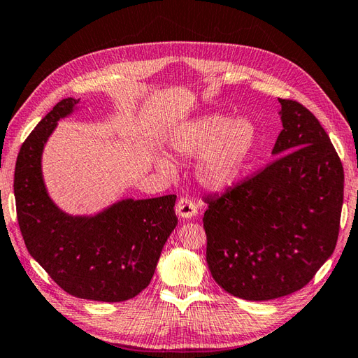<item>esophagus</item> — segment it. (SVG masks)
Returning a JSON list of instances; mask_svg holds the SVG:
<instances>
[{
    "instance_id": "1",
    "label": "esophagus",
    "mask_w": 358,
    "mask_h": 358,
    "mask_svg": "<svg viewBox=\"0 0 358 358\" xmlns=\"http://www.w3.org/2000/svg\"><path fill=\"white\" fill-rule=\"evenodd\" d=\"M176 213H178V216L182 219L193 217L197 213V206H196L194 201L189 199V197H180L176 203Z\"/></svg>"
}]
</instances>
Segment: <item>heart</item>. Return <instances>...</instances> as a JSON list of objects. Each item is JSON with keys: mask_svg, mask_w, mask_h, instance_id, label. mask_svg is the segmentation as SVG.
Listing matches in <instances>:
<instances>
[{"mask_svg": "<svg viewBox=\"0 0 358 358\" xmlns=\"http://www.w3.org/2000/svg\"><path fill=\"white\" fill-rule=\"evenodd\" d=\"M257 130L250 119L206 115L178 125L170 134V147L184 157L199 156L196 174L210 189H224L239 178L256 147ZM164 169L170 162L159 161Z\"/></svg>", "mask_w": 358, "mask_h": 358, "instance_id": "heart-1", "label": "heart"}]
</instances>
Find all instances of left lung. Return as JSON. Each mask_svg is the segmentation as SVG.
Instances as JSON below:
<instances>
[{
  "mask_svg": "<svg viewBox=\"0 0 358 358\" xmlns=\"http://www.w3.org/2000/svg\"><path fill=\"white\" fill-rule=\"evenodd\" d=\"M279 102V157L205 199L206 264L220 288L245 300L306 287L334 252L340 229L345 173L336 148L305 106Z\"/></svg>",
  "mask_w": 358,
  "mask_h": 358,
  "instance_id": "obj_1",
  "label": "left lung"
}]
</instances>
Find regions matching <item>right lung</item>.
Masks as SVG:
<instances>
[{
	"instance_id": "right-lung-1",
	"label": "right lung",
	"mask_w": 358,
	"mask_h": 358,
	"mask_svg": "<svg viewBox=\"0 0 358 358\" xmlns=\"http://www.w3.org/2000/svg\"><path fill=\"white\" fill-rule=\"evenodd\" d=\"M79 99L59 101L22 142L15 164L17 217L30 256L70 296L124 301L148 287L159 256L178 225L176 194L127 199L93 217H71L47 196L41 153L58 119Z\"/></svg>"
}]
</instances>
